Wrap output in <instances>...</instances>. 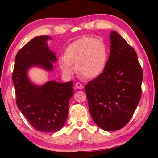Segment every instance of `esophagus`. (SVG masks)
I'll return each instance as SVG.
<instances>
[{
    "instance_id": "34e87169",
    "label": "esophagus",
    "mask_w": 158,
    "mask_h": 158,
    "mask_svg": "<svg viewBox=\"0 0 158 158\" xmlns=\"http://www.w3.org/2000/svg\"><path fill=\"white\" fill-rule=\"evenodd\" d=\"M84 85L81 84V83L77 82L75 84V89H84Z\"/></svg>"
}]
</instances>
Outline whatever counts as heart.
<instances>
[{
    "label": "heart",
    "mask_w": 158,
    "mask_h": 158,
    "mask_svg": "<svg viewBox=\"0 0 158 158\" xmlns=\"http://www.w3.org/2000/svg\"><path fill=\"white\" fill-rule=\"evenodd\" d=\"M108 50L105 42L95 37H83L72 42L58 58L63 73L71 76L75 70L89 79L96 78L103 73L107 62Z\"/></svg>",
    "instance_id": "b5f03b06"
}]
</instances>
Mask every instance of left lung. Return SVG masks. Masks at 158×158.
<instances>
[{"instance_id":"1","label":"left lung","mask_w":158,"mask_h":158,"mask_svg":"<svg viewBox=\"0 0 158 158\" xmlns=\"http://www.w3.org/2000/svg\"><path fill=\"white\" fill-rule=\"evenodd\" d=\"M111 52L105 70L85 90L90 115L101 129H121L139 102L143 72L137 53L117 32L110 34Z\"/></svg>"}]
</instances>
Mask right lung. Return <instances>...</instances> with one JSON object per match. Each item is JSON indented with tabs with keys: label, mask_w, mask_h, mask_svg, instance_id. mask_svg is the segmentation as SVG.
Instances as JSON below:
<instances>
[{
	"label": "right lung",
	"mask_w": 158,
	"mask_h": 158,
	"mask_svg": "<svg viewBox=\"0 0 158 158\" xmlns=\"http://www.w3.org/2000/svg\"><path fill=\"white\" fill-rule=\"evenodd\" d=\"M47 35L35 37L19 51L15 57L12 79L18 108L36 130L42 132L59 131L68 116L69 102L74 94L73 83L49 81L37 85L28 75L33 67L52 72L56 54L49 49Z\"/></svg>",
	"instance_id": "obj_1"
}]
</instances>
